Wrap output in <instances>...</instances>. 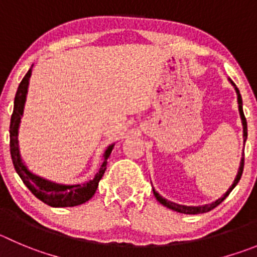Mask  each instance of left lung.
Masks as SVG:
<instances>
[{"mask_svg":"<svg viewBox=\"0 0 257 257\" xmlns=\"http://www.w3.org/2000/svg\"><path fill=\"white\" fill-rule=\"evenodd\" d=\"M228 81L231 82V85L233 86L234 91H236V93H237L238 111H239V116H241L242 128H243V136H242V137H243V146H244V143H246V140H247V123H246V117H244L243 109H242V97H241V93H239V90L237 88V86L234 85L233 82H232L231 78H228ZM243 160H244L243 153H242L241 161H239V167H238V170H237V175H236V177H234L232 185L229 186L228 190L223 194L220 198H218L217 200L212 201V203H208V204H203V205H198V207H195V205H183V204H177V203H174V201L165 199L164 196H161L160 194L157 193V191L155 190V188H153V194H155L156 199H157V200L160 201L162 205H165L166 208H169V209H171V210H175V212H177V213H184V214H200V213H207V212H209V210L214 209L217 205H219L220 203H222V201L229 195V193L233 190L234 186L238 184L239 179H241V176H242V171H243Z\"/></svg>","mask_w":257,"mask_h":257,"instance_id":"obj_1","label":"left lung"}]
</instances>
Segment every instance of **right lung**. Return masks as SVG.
Returning a JSON list of instances; mask_svg holds the SVG:
<instances>
[{
  "label": "right lung",
  "instance_id": "obj_1",
  "mask_svg": "<svg viewBox=\"0 0 257 257\" xmlns=\"http://www.w3.org/2000/svg\"><path fill=\"white\" fill-rule=\"evenodd\" d=\"M31 69L28 71L25 77L19 85L18 91L15 95V101H14V111L11 115V123H10V152L11 158L15 167L16 172L21 177L23 183L26 188L34 194L39 200L45 203L47 205L53 208H64V207H76L81 205L90 200L96 193V189L99 186V181L101 180L105 170H106L107 158L111 155V151L114 148L115 143L107 146L102 155V164L100 166L99 171L96 172L92 180H88L87 183L83 184H73V185H66V184H58L50 180L44 179L42 176H38L34 172H31L28 169L26 164L24 162L20 153V146H19V128H20L21 119L24 115V107H25L26 96H28L29 81L31 77Z\"/></svg>",
  "mask_w": 257,
  "mask_h": 257
}]
</instances>
